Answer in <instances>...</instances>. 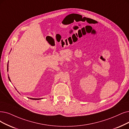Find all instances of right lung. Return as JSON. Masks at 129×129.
Segmentation results:
<instances>
[{
    "mask_svg": "<svg viewBox=\"0 0 129 129\" xmlns=\"http://www.w3.org/2000/svg\"><path fill=\"white\" fill-rule=\"evenodd\" d=\"M7 67H8V66H7ZM7 70H8V68H7ZM8 78H9V80H10V79H9V77H8ZM11 81V80H10ZM30 99H32V100H40V99H32V98H30Z\"/></svg>",
    "mask_w": 129,
    "mask_h": 129,
    "instance_id": "obj_1",
    "label": "right lung"
}]
</instances>
